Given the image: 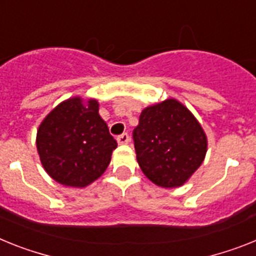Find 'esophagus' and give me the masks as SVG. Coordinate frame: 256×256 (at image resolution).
I'll return each instance as SVG.
<instances>
[{"mask_svg":"<svg viewBox=\"0 0 256 256\" xmlns=\"http://www.w3.org/2000/svg\"><path fill=\"white\" fill-rule=\"evenodd\" d=\"M117 142H118V144H128L130 142V136H128V134L124 132V134L117 136Z\"/></svg>","mask_w":256,"mask_h":256,"instance_id":"esophagus-1","label":"esophagus"}]
</instances>
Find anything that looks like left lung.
<instances>
[{
	"mask_svg": "<svg viewBox=\"0 0 256 256\" xmlns=\"http://www.w3.org/2000/svg\"><path fill=\"white\" fill-rule=\"evenodd\" d=\"M132 139L142 171L162 188L183 186L201 166L208 150L200 122L175 99L144 108Z\"/></svg>",
	"mask_w": 256,
	"mask_h": 256,
	"instance_id": "left-lung-1",
	"label": "left lung"
}]
</instances>
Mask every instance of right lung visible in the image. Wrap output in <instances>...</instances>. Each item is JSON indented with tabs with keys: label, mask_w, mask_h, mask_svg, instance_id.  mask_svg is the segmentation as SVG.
Listing matches in <instances>:
<instances>
[{
	"label": "right lung",
	"mask_w": 256,
	"mask_h": 256,
	"mask_svg": "<svg viewBox=\"0 0 256 256\" xmlns=\"http://www.w3.org/2000/svg\"><path fill=\"white\" fill-rule=\"evenodd\" d=\"M37 150L48 175L58 183L84 188L102 176L117 148L99 114V103L80 96L62 102L37 130Z\"/></svg>",
	"instance_id": "right-lung-1"
}]
</instances>
